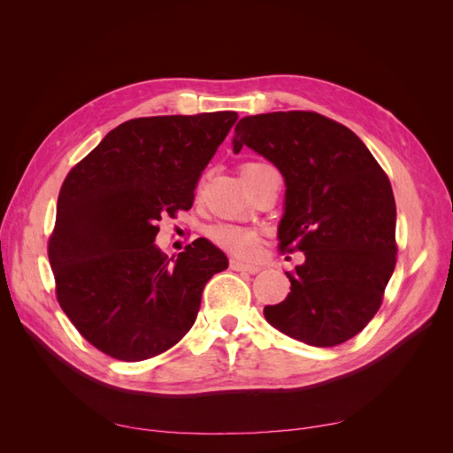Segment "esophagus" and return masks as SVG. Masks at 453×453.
I'll return each mask as SVG.
<instances>
[{"label":"esophagus","mask_w":453,"mask_h":453,"mask_svg":"<svg viewBox=\"0 0 453 453\" xmlns=\"http://www.w3.org/2000/svg\"><path fill=\"white\" fill-rule=\"evenodd\" d=\"M230 268H232V270H236V272H248V273H257V272H258V266L243 265V263H238V260H232V263H230Z\"/></svg>","instance_id":"esophagus-1"}]
</instances>
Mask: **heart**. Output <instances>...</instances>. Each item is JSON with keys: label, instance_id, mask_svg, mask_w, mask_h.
Here are the masks:
<instances>
[{"label": "heart", "instance_id": "heart-1", "mask_svg": "<svg viewBox=\"0 0 453 453\" xmlns=\"http://www.w3.org/2000/svg\"><path fill=\"white\" fill-rule=\"evenodd\" d=\"M260 166H266V164H258V162H250L242 168V175L258 170ZM208 238L221 248L223 251L234 255L238 258H251L257 251V243H258V234L255 230L236 226V225H228V223H219L208 228Z\"/></svg>", "mask_w": 453, "mask_h": 453}]
</instances>
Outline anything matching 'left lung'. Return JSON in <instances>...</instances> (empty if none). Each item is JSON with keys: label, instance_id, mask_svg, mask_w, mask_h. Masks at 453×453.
Here are the masks:
<instances>
[{"label": "left lung", "instance_id": "obj_1", "mask_svg": "<svg viewBox=\"0 0 453 453\" xmlns=\"http://www.w3.org/2000/svg\"><path fill=\"white\" fill-rule=\"evenodd\" d=\"M250 147L285 180L280 250L303 251L291 293L266 306L283 334L331 348L359 334L381 306L396 263V208L388 173L348 127L315 111L243 117L234 153Z\"/></svg>", "mask_w": 453, "mask_h": 453}]
</instances>
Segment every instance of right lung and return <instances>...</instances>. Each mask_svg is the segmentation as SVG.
<instances>
[{
    "label": "right lung",
    "mask_w": 453,
    "mask_h": 453,
    "mask_svg": "<svg viewBox=\"0 0 453 453\" xmlns=\"http://www.w3.org/2000/svg\"><path fill=\"white\" fill-rule=\"evenodd\" d=\"M238 113L122 122L62 183L49 260L60 308L94 348L143 361L195 325L202 291L228 258L198 238L172 263L153 243L158 221L190 210L208 162Z\"/></svg>",
    "instance_id": "obj_1"
}]
</instances>
